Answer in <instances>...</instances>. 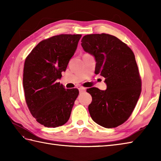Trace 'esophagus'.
I'll use <instances>...</instances> for the list:
<instances>
[{"mask_svg": "<svg viewBox=\"0 0 161 161\" xmlns=\"http://www.w3.org/2000/svg\"><path fill=\"white\" fill-rule=\"evenodd\" d=\"M78 88H79V90H80V91H84L86 90V88L84 86H78Z\"/></svg>", "mask_w": 161, "mask_h": 161, "instance_id": "esophagus-1", "label": "esophagus"}]
</instances>
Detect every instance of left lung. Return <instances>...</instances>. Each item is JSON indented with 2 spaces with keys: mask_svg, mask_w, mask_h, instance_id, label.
<instances>
[{
  "mask_svg": "<svg viewBox=\"0 0 161 161\" xmlns=\"http://www.w3.org/2000/svg\"><path fill=\"white\" fill-rule=\"evenodd\" d=\"M81 46L95 57V74L105 78L107 90L88 88L92 96L88 111L93 120L115 128L131 116L141 93L142 81L135 55L121 40L108 34L84 36Z\"/></svg>",
  "mask_w": 161,
  "mask_h": 161,
  "instance_id": "obj_1",
  "label": "left lung"
}]
</instances>
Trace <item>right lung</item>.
<instances>
[{
    "label": "right lung",
    "instance_id": "1",
    "mask_svg": "<svg viewBox=\"0 0 161 161\" xmlns=\"http://www.w3.org/2000/svg\"><path fill=\"white\" fill-rule=\"evenodd\" d=\"M81 35H59L34 47L24 63L23 85L27 106L36 120L46 127L64 125L79 95L66 89L58 79L66 71Z\"/></svg>",
    "mask_w": 161,
    "mask_h": 161
}]
</instances>
